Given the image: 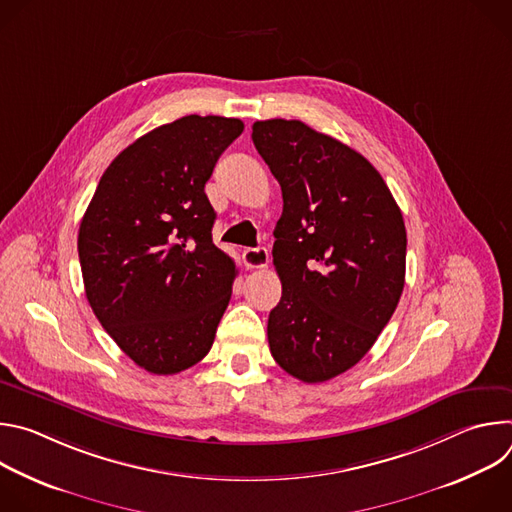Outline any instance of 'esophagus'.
Segmentation results:
<instances>
[{"label": "esophagus", "mask_w": 512, "mask_h": 512, "mask_svg": "<svg viewBox=\"0 0 512 512\" xmlns=\"http://www.w3.org/2000/svg\"><path fill=\"white\" fill-rule=\"evenodd\" d=\"M243 261L247 265V269H261L269 263V253L265 247H257V249H245L243 251Z\"/></svg>", "instance_id": "obj_1"}]
</instances>
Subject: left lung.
<instances>
[{
    "label": "left lung",
    "mask_w": 512,
    "mask_h": 512,
    "mask_svg": "<svg viewBox=\"0 0 512 512\" xmlns=\"http://www.w3.org/2000/svg\"><path fill=\"white\" fill-rule=\"evenodd\" d=\"M251 137L283 196L269 350L291 377L324 383L371 350L399 304L403 214L375 166L342 141L298 119L255 121Z\"/></svg>",
    "instance_id": "8db88e82"
}]
</instances>
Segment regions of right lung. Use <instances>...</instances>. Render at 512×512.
Segmentation results:
<instances>
[{
  "label": "right lung",
  "instance_id": "obj_1",
  "mask_svg": "<svg viewBox=\"0 0 512 512\" xmlns=\"http://www.w3.org/2000/svg\"><path fill=\"white\" fill-rule=\"evenodd\" d=\"M241 119L186 115L135 139L105 170L79 229L87 300L117 346L154 375L202 360L237 275L212 243L204 184Z\"/></svg>",
  "mask_w": 512,
  "mask_h": 512
}]
</instances>
